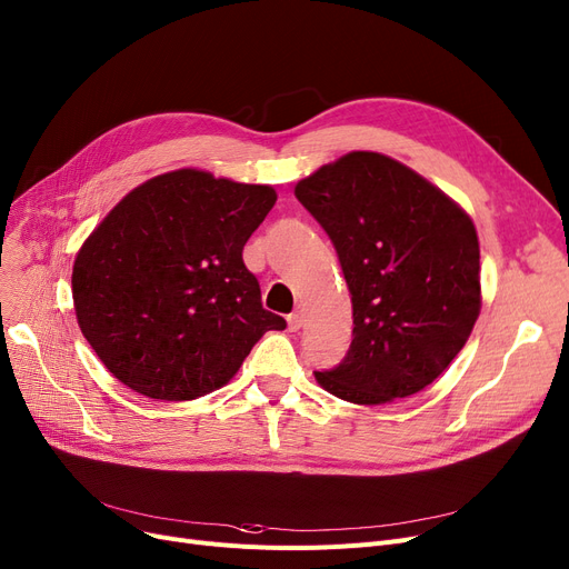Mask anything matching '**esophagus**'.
Instances as JSON below:
<instances>
[{
    "instance_id": "obj_1",
    "label": "esophagus",
    "mask_w": 569,
    "mask_h": 569,
    "mask_svg": "<svg viewBox=\"0 0 569 569\" xmlns=\"http://www.w3.org/2000/svg\"><path fill=\"white\" fill-rule=\"evenodd\" d=\"M287 327H289V331H299V329L303 327V312H301V310L291 312V315L287 317Z\"/></svg>"
}]
</instances>
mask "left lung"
<instances>
[{"label":"left lung","instance_id":"1","mask_svg":"<svg viewBox=\"0 0 569 569\" xmlns=\"http://www.w3.org/2000/svg\"><path fill=\"white\" fill-rule=\"evenodd\" d=\"M301 206L331 238L352 297V343L315 371L338 399L378 406L435 382L481 312L479 236L425 177L352 151L301 179Z\"/></svg>","mask_w":569,"mask_h":569}]
</instances>
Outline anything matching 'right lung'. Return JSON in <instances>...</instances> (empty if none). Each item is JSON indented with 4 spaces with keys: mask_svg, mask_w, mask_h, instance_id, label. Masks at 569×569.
I'll return each mask as SVG.
<instances>
[{
    "mask_svg": "<svg viewBox=\"0 0 569 569\" xmlns=\"http://www.w3.org/2000/svg\"><path fill=\"white\" fill-rule=\"evenodd\" d=\"M278 193L184 168L132 189L81 244L72 297L81 333L149 399L210 395L257 340L287 322L261 306L242 247Z\"/></svg>",
    "mask_w": 569,
    "mask_h": 569,
    "instance_id": "right-lung-1",
    "label": "right lung"
}]
</instances>
